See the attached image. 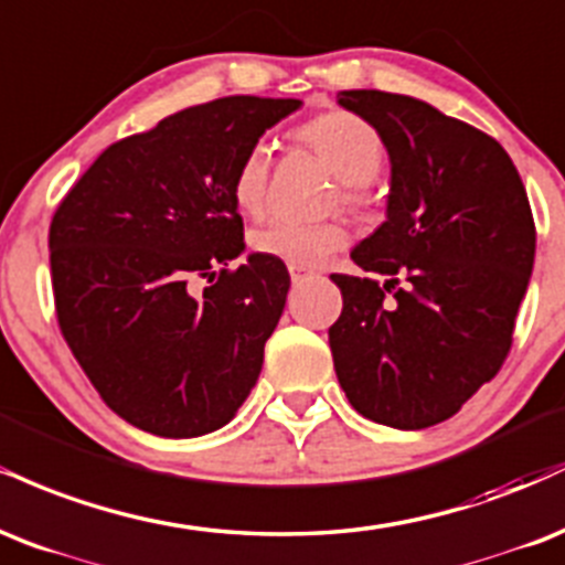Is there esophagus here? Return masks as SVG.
<instances>
[{
  "mask_svg": "<svg viewBox=\"0 0 565 565\" xmlns=\"http://www.w3.org/2000/svg\"><path fill=\"white\" fill-rule=\"evenodd\" d=\"M288 269H290V280H294V285H301L315 277V271L311 269H303V267H288Z\"/></svg>",
  "mask_w": 565,
  "mask_h": 565,
  "instance_id": "esophagus-1",
  "label": "esophagus"
}]
</instances>
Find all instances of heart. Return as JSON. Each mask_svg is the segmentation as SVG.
I'll return each instance as SVG.
<instances>
[{"instance_id":"b5f03b06","label":"heart","mask_w":565,"mask_h":565,"mask_svg":"<svg viewBox=\"0 0 565 565\" xmlns=\"http://www.w3.org/2000/svg\"><path fill=\"white\" fill-rule=\"evenodd\" d=\"M298 142L315 152L328 166L330 174L343 184V201L356 203V188H364L377 177L383 166V139L364 121L349 110H328L311 118L296 131ZM269 148L256 142L245 150L232 174V201L248 216H258L267 205L269 192ZM349 232L341 222H275L262 224L250 232V248L258 256L275 258L288 267H320L328 256L343 248Z\"/></svg>"}]
</instances>
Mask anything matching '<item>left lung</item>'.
<instances>
[{
    "instance_id": "left-lung-1",
    "label": "left lung",
    "mask_w": 565,
    "mask_h": 565,
    "mask_svg": "<svg viewBox=\"0 0 565 565\" xmlns=\"http://www.w3.org/2000/svg\"><path fill=\"white\" fill-rule=\"evenodd\" d=\"M338 105L381 135L391 182L386 222L351 250L367 277L330 275L343 296L328 330L335 375L362 417L420 430L500 373L534 267L532 209L505 148L470 124L377 89Z\"/></svg>"
}]
</instances>
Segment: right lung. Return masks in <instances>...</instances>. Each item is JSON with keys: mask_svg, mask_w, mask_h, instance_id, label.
<instances>
[{"mask_svg": "<svg viewBox=\"0 0 565 565\" xmlns=\"http://www.w3.org/2000/svg\"><path fill=\"white\" fill-rule=\"evenodd\" d=\"M301 99L222 97L103 150L57 205V322L92 386L166 439L227 426L288 298L282 262L245 250L232 174ZM210 285L201 291L200 282Z\"/></svg>", "mask_w": 565, "mask_h": 565, "instance_id": "obj_1", "label": "right lung"}]
</instances>
